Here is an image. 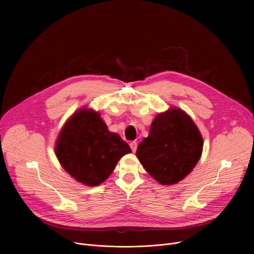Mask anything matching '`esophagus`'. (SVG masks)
I'll return each mask as SVG.
<instances>
[{"label":"esophagus","mask_w":254,"mask_h":254,"mask_svg":"<svg viewBox=\"0 0 254 254\" xmlns=\"http://www.w3.org/2000/svg\"><path fill=\"white\" fill-rule=\"evenodd\" d=\"M129 147H130V149H131L132 153H135L136 148H137V144H136V142H135V141H131V142H129Z\"/></svg>","instance_id":"34e87169"}]
</instances>
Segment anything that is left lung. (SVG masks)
I'll use <instances>...</instances> for the list:
<instances>
[{
	"mask_svg": "<svg viewBox=\"0 0 254 254\" xmlns=\"http://www.w3.org/2000/svg\"><path fill=\"white\" fill-rule=\"evenodd\" d=\"M203 137L190 116L172 106L154 119L149 135L138 144L136 158L162 185H175L199 162Z\"/></svg>",
	"mask_w": 254,
	"mask_h": 254,
	"instance_id": "obj_1",
	"label": "left lung"
}]
</instances>
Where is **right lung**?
<instances>
[{
    "label": "right lung",
    "instance_id": "obj_1",
    "mask_svg": "<svg viewBox=\"0 0 254 254\" xmlns=\"http://www.w3.org/2000/svg\"><path fill=\"white\" fill-rule=\"evenodd\" d=\"M128 153V144L108 130L99 113L86 107L67 120L55 142V155L62 168L88 187L104 182Z\"/></svg>",
    "mask_w": 254,
    "mask_h": 254
}]
</instances>
